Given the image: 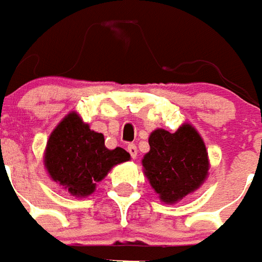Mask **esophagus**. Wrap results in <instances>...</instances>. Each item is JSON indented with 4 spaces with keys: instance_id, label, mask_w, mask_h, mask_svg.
<instances>
[{
    "instance_id": "obj_1",
    "label": "esophagus",
    "mask_w": 262,
    "mask_h": 262,
    "mask_svg": "<svg viewBox=\"0 0 262 262\" xmlns=\"http://www.w3.org/2000/svg\"><path fill=\"white\" fill-rule=\"evenodd\" d=\"M128 152H129V155H131V158L133 159H135L137 158V155H138V149H137V145L135 144H129V145L127 146Z\"/></svg>"
}]
</instances>
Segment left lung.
<instances>
[{"label": "left lung", "instance_id": "left-lung-1", "mask_svg": "<svg viewBox=\"0 0 262 262\" xmlns=\"http://www.w3.org/2000/svg\"><path fill=\"white\" fill-rule=\"evenodd\" d=\"M144 173L165 203H176L202 186L209 175V157L199 133L182 124L176 133L158 128L149 135Z\"/></svg>", "mask_w": 262, "mask_h": 262}]
</instances>
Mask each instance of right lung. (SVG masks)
Wrapping results in <instances>:
<instances>
[{
	"instance_id": "obj_1",
	"label": "right lung",
	"mask_w": 262,
	"mask_h": 262,
	"mask_svg": "<svg viewBox=\"0 0 262 262\" xmlns=\"http://www.w3.org/2000/svg\"><path fill=\"white\" fill-rule=\"evenodd\" d=\"M129 161V154L117 146L108 149L104 135L93 131L77 113H69L52 131L43 162L52 179L76 198L96 190L113 166Z\"/></svg>"
}]
</instances>
